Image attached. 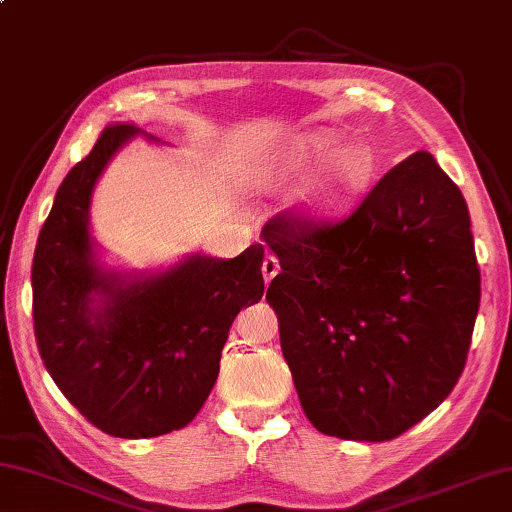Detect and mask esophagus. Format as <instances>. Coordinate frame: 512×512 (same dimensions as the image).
<instances>
[{"mask_svg":"<svg viewBox=\"0 0 512 512\" xmlns=\"http://www.w3.org/2000/svg\"><path fill=\"white\" fill-rule=\"evenodd\" d=\"M280 271V262L276 255H266L264 262H262V273H264V282H271L273 278H276V273Z\"/></svg>","mask_w":512,"mask_h":512,"instance_id":"34e87169","label":"esophagus"}]
</instances>
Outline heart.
<instances>
[{"mask_svg": "<svg viewBox=\"0 0 512 512\" xmlns=\"http://www.w3.org/2000/svg\"><path fill=\"white\" fill-rule=\"evenodd\" d=\"M345 142L347 137L333 128L303 133L259 160L257 179L266 186H273V183H282L310 170L319 160L333 155L326 170L305 188L303 204L322 218L342 216L361 200L379 172V156L370 144L358 142L343 150Z\"/></svg>", "mask_w": 512, "mask_h": 512, "instance_id": "1", "label": "heart"}]
</instances>
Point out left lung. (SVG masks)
<instances>
[{
    "label": "left lung",
    "mask_w": 512,
    "mask_h": 512,
    "mask_svg": "<svg viewBox=\"0 0 512 512\" xmlns=\"http://www.w3.org/2000/svg\"><path fill=\"white\" fill-rule=\"evenodd\" d=\"M266 289L301 407L329 437L388 441L437 409L467 363L480 269L467 202L427 151L340 220L278 213Z\"/></svg>",
    "instance_id": "left-lung-1"
}]
</instances>
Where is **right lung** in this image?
Here are the masks:
<instances>
[{
	"instance_id": "add662e5",
	"label": "right lung",
	"mask_w": 512,
	"mask_h": 512,
	"mask_svg": "<svg viewBox=\"0 0 512 512\" xmlns=\"http://www.w3.org/2000/svg\"><path fill=\"white\" fill-rule=\"evenodd\" d=\"M135 133L133 124L108 126L66 174L32 264L43 365L91 425L121 439L160 437L193 421L218 379L234 317L264 294L262 243L234 259L193 255L149 278L98 269L89 197Z\"/></svg>"
}]
</instances>
